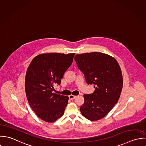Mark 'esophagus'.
Segmentation results:
<instances>
[{"label": "esophagus", "instance_id": "esophagus-1", "mask_svg": "<svg viewBox=\"0 0 146 146\" xmlns=\"http://www.w3.org/2000/svg\"><path fill=\"white\" fill-rule=\"evenodd\" d=\"M76 98V96L73 95H70L69 96V98L70 100H73L74 99H75Z\"/></svg>", "mask_w": 146, "mask_h": 146}]
</instances>
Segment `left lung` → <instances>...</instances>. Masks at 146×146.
I'll use <instances>...</instances> for the list:
<instances>
[{
	"mask_svg": "<svg viewBox=\"0 0 146 146\" xmlns=\"http://www.w3.org/2000/svg\"><path fill=\"white\" fill-rule=\"evenodd\" d=\"M74 60L88 84H94V92L84 95L80 108L83 116L97 121L106 116L118 102L123 86L120 66L113 57L98 52L77 54Z\"/></svg>",
	"mask_w": 146,
	"mask_h": 146,
	"instance_id": "obj_1",
	"label": "left lung"
}]
</instances>
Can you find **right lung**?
I'll return each mask as SVG.
<instances>
[{
  "mask_svg": "<svg viewBox=\"0 0 146 146\" xmlns=\"http://www.w3.org/2000/svg\"><path fill=\"white\" fill-rule=\"evenodd\" d=\"M74 53H44L32 60L27 69L25 88L27 98L36 115L47 122L62 116L69 97L52 92L60 85L65 71L71 65Z\"/></svg>",
  "mask_w": 146,
  "mask_h": 146,
  "instance_id": "right-lung-1",
  "label": "right lung"
}]
</instances>
